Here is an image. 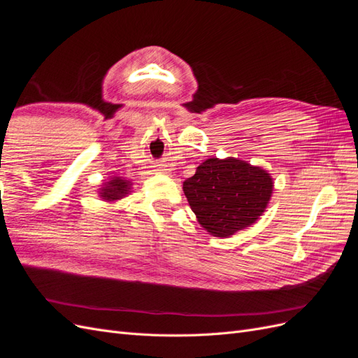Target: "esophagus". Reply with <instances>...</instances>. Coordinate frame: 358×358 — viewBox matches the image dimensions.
I'll use <instances>...</instances> for the list:
<instances>
[{
    "mask_svg": "<svg viewBox=\"0 0 358 358\" xmlns=\"http://www.w3.org/2000/svg\"><path fill=\"white\" fill-rule=\"evenodd\" d=\"M155 170H157L158 173H169V169H167L166 166H162V164L155 166Z\"/></svg>",
    "mask_w": 358,
    "mask_h": 358,
    "instance_id": "1",
    "label": "esophagus"
}]
</instances>
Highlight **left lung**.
<instances>
[{
    "label": "left lung",
    "mask_w": 358,
    "mask_h": 358,
    "mask_svg": "<svg viewBox=\"0 0 358 358\" xmlns=\"http://www.w3.org/2000/svg\"><path fill=\"white\" fill-rule=\"evenodd\" d=\"M182 188L203 229L215 237H230L266 212L273 178L239 158H209Z\"/></svg>",
    "instance_id": "8db88e82"
}]
</instances>
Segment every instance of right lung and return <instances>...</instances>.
<instances>
[{
  "instance_id": "1",
  "label": "right lung",
  "mask_w": 358,
  "mask_h": 358,
  "mask_svg": "<svg viewBox=\"0 0 358 358\" xmlns=\"http://www.w3.org/2000/svg\"><path fill=\"white\" fill-rule=\"evenodd\" d=\"M131 188H133L131 180H128L121 176H113L107 182L101 183V187L99 189V196L104 201L112 203V201H117V200L127 197L128 194L131 192Z\"/></svg>"
}]
</instances>
